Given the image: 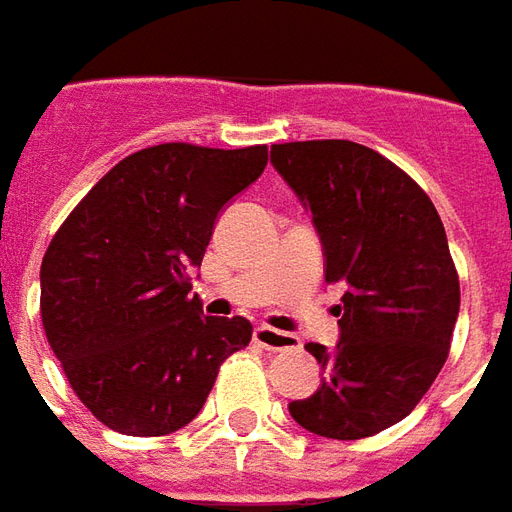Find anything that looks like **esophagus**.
<instances>
[{
    "label": "esophagus",
    "instance_id": "34e87169",
    "mask_svg": "<svg viewBox=\"0 0 512 512\" xmlns=\"http://www.w3.org/2000/svg\"><path fill=\"white\" fill-rule=\"evenodd\" d=\"M253 344H259L264 350H289V347H297V339L292 333H284V331H275V328H256L253 331Z\"/></svg>",
    "mask_w": 512,
    "mask_h": 512
}]
</instances>
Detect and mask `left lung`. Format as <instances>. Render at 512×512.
Returning <instances> with one entry per match:
<instances>
[{
    "label": "left lung",
    "instance_id": "8db88e82",
    "mask_svg": "<svg viewBox=\"0 0 512 512\" xmlns=\"http://www.w3.org/2000/svg\"><path fill=\"white\" fill-rule=\"evenodd\" d=\"M270 159L311 209L325 281L344 284L342 339L306 344L322 386L289 413L317 436H375L419 405L449 355L460 281L444 223L405 170L353 140L278 143Z\"/></svg>",
    "mask_w": 512,
    "mask_h": 512
}]
</instances>
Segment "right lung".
<instances>
[{
	"label": "right lung",
	"mask_w": 512,
	"mask_h": 512,
	"mask_svg": "<svg viewBox=\"0 0 512 512\" xmlns=\"http://www.w3.org/2000/svg\"><path fill=\"white\" fill-rule=\"evenodd\" d=\"M267 146L162 143L96 181L46 248L41 320L74 394L123 436L190 424L220 364L248 347L245 317H204L190 267L223 206L262 176Z\"/></svg>",
	"instance_id": "1"
}]
</instances>
